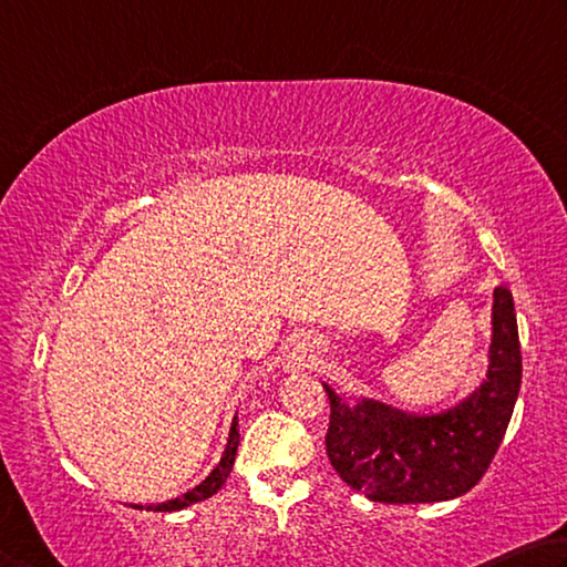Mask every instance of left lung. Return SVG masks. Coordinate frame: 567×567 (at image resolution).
I'll use <instances>...</instances> for the list:
<instances>
[{
  "mask_svg": "<svg viewBox=\"0 0 567 567\" xmlns=\"http://www.w3.org/2000/svg\"><path fill=\"white\" fill-rule=\"evenodd\" d=\"M520 341L508 286L493 293L488 379L451 411L411 415L379 401L349 409L329 385V461L353 491L379 503H435L468 493L488 471L520 391Z\"/></svg>",
  "mask_w": 567,
  "mask_h": 567,
  "instance_id": "8db88e82",
  "label": "left lung"
}]
</instances>
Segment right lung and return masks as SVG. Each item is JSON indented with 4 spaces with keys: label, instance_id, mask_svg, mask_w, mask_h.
Instances as JSON below:
<instances>
[{
    "label": "right lung",
    "instance_id": "1",
    "mask_svg": "<svg viewBox=\"0 0 567 567\" xmlns=\"http://www.w3.org/2000/svg\"><path fill=\"white\" fill-rule=\"evenodd\" d=\"M236 449H238V429H236V419L231 423V433H228V443H226V451L221 455V461H218L216 468L206 475V481H202L196 485V488L186 491L184 495H178V498L174 501H166L162 505H152L154 511H162V513H172V511H182V508H188V505H194L198 501H206L212 498V495L221 488V485L226 483L228 473H231V465H234V458H236ZM148 508V511H152ZM136 511H142V505H136Z\"/></svg>",
    "mask_w": 567,
    "mask_h": 567
}]
</instances>
